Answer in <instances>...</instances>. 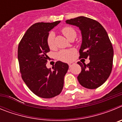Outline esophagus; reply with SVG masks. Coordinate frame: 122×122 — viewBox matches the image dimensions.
Instances as JSON below:
<instances>
[{"label": "esophagus", "mask_w": 122, "mask_h": 122, "mask_svg": "<svg viewBox=\"0 0 122 122\" xmlns=\"http://www.w3.org/2000/svg\"><path fill=\"white\" fill-rule=\"evenodd\" d=\"M74 63H73V62H71V63H68L69 67L71 68V67L72 66H73V65H74Z\"/></svg>", "instance_id": "34e87169"}]
</instances>
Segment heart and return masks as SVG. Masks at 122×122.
<instances>
[{
    "label": "heart",
    "instance_id": "heart-1",
    "mask_svg": "<svg viewBox=\"0 0 122 122\" xmlns=\"http://www.w3.org/2000/svg\"><path fill=\"white\" fill-rule=\"evenodd\" d=\"M62 33L68 39L70 40L72 38H75L76 36V32L74 29L71 27L65 26L61 30ZM55 35L53 32H51L49 33L48 38H47V44L49 48L51 49L55 48L54 43ZM76 51L74 49H63L60 51L57 54V58L59 60L62 62H70L72 60L73 55L75 54Z\"/></svg>",
    "mask_w": 122,
    "mask_h": 122
}]
</instances>
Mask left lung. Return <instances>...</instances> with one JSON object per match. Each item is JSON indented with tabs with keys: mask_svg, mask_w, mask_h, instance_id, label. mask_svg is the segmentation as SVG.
Returning <instances> with one entry per match:
<instances>
[{
	"mask_svg": "<svg viewBox=\"0 0 122 122\" xmlns=\"http://www.w3.org/2000/svg\"><path fill=\"white\" fill-rule=\"evenodd\" d=\"M66 23L80 29L82 42L79 59L90 60L87 65L77 62L82 69L79 82L87 89H97L107 80L112 68L114 50L107 32L98 21L87 17L68 19Z\"/></svg>",
	"mask_w": 122,
	"mask_h": 122,
	"instance_id": "8db88e82",
	"label": "left lung"
}]
</instances>
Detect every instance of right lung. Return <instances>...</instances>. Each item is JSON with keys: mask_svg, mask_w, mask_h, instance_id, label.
I'll use <instances>...</instances> for the list:
<instances>
[{"mask_svg": "<svg viewBox=\"0 0 122 122\" xmlns=\"http://www.w3.org/2000/svg\"><path fill=\"white\" fill-rule=\"evenodd\" d=\"M60 21L38 22L29 28L19 42L18 59L22 80L36 96L51 98L60 94L68 65L57 61L52 70L46 65L50 51L47 44L49 32Z\"/></svg>", "mask_w": 122, "mask_h": 122, "instance_id": "add662e5", "label": "right lung"}]
</instances>
